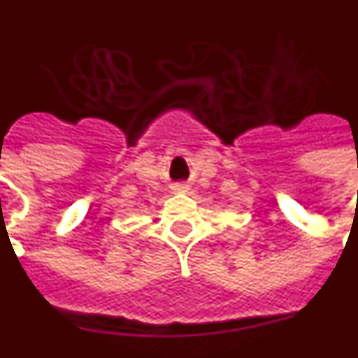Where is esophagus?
<instances>
[{
    "label": "esophagus",
    "instance_id": "34e87169",
    "mask_svg": "<svg viewBox=\"0 0 358 358\" xmlns=\"http://www.w3.org/2000/svg\"><path fill=\"white\" fill-rule=\"evenodd\" d=\"M173 192H186L188 189V185H185V182H176V185L172 186Z\"/></svg>",
    "mask_w": 358,
    "mask_h": 358
}]
</instances>
